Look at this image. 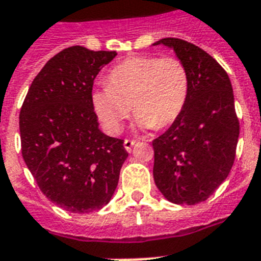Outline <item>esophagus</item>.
Returning a JSON list of instances; mask_svg holds the SVG:
<instances>
[{
	"mask_svg": "<svg viewBox=\"0 0 261 261\" xmlns=\"http://www.w3.org/2000/svg\"><path fill=\"white\" fill-rule=\"evenodd\" d=\"M123 144H124V148H126V150L130 152L131 148H133V146L135 144V141H134V139H124Z\"/></svg>",
	"mask_w": 261,
	"mask_h": 261,
	"instance_id": "34e87169",
	"label": "esophagus"
}]
</instances>
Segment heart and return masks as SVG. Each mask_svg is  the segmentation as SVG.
Here are the masks:
<instances>
[{
  "mask_svg": "<svg viewBox=\"0 0 261 261\" xmlns=\"http://www.w3.org/2000/svg\"><path fill=\"white\" fill-rule=\"evenodd\" d=\"M187 69L176 57L137 56L120 62L107 75V86L91 94L94 111L109 133L118 134L131 106L139 128H163L185 109Z\"/></svg>",
  "mask_w": 261,
  "mask_h": 261,
  "instance_id": "obj_1",
  "label": "heart"
}]
</instances>
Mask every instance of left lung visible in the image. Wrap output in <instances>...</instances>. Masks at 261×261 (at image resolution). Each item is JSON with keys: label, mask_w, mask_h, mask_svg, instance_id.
<instances>
[{"label": "left lung", "mask_w": 261, "mask_h": 261, "mask_svg": "<svg viewBox=\"0 0 261 261\" xmlns=\"http://www.w3.org/2000/svg\"><path fill=\"white\" fill-rule=\"evenodd\" d=\"M187 69L185 109L164 134L152 141L154 180L175 204H198L216 191L231 171L239 119L228 74L208 53L179 38H163Z\"/></svg>", "instance_id": "1"}]
</instances>
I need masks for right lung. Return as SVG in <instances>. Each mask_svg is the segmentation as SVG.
Instances as JSON below:
<instances>
[{
  "mask_svg": "<svg viewBox=\"0 0 261 261\" xmlns=\"http://www.w3.org/2000/svg\"><path fill=\"white\" fill-rule=\"evenodd\" d=\"M115 51L63 49L37 74L19 113L22 158L39 190L75 214L110 201L127 159L123 141L99 130L91 94Z\"/></svg>",
  "mask_w": 261,
  "mask_h": 261,
  "instance_id": "right-lung-1",
  "label": "right lung"
}]
</instances>
